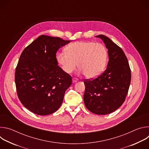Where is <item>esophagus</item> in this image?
<instances>
[{"label":"esophagus","mask_w":149,"mask_h":149,"mask_svg":"<svg viewBox=\"0 0 149 149\" xmlns=\"http://www.w3.org/2000/svg\"><path fill=\"white\" fill-rule=\"evenodd\" d=\"M78 81V79L77 78H72V82H73V83H75V82H77Z\"/></svg>","instance_id":"1"}]
</instances>
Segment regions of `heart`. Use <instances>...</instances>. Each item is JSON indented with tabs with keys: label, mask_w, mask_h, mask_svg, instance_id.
Here are the masks:
<instances>
[{
	"label": "heart",
	"mask_w": 149,
	"mask_h": 149,
	"mask_svg": "<svg viewBox=\"0 0 149 149\" xmlns=\"http://www.w3.org/2000/svg\"><path fill=\"white\" fill-rule=\"evenodd\" d=\"M66 52L56 54V59L65 72L70 74L78 67L88 78L99 76L108 62L109 54L105 46L91 41H78L69 44Z\"/></svg>",
	"instance_id": "1"
}]
</instances>
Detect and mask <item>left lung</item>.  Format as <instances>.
<instances>
[{
  "instance_id": "8db88e82",
  "label": "left lung",
  "mask_w": 149,
  "mask_h": 149,
  "mask_svg": "<svg viewBox=\"0 0 149 149\" xmlns=\"http://www.w3.org/2000/svg\"><path fill=\"white\" fill-rule=\"evenodd\" d=\"M101 38L108 49L107 67L96 78L85 79L84 101L94 114L105 115L114 112L123 104L131 81L129 63L122 49L103 35Z\"/></svg>"
}]
</instances>
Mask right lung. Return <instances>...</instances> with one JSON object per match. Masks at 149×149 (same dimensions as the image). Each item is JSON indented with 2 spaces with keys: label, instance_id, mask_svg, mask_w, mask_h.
Wrapping results in <instances>:
<instances>
[{
  "label": "right lung",
  "instance_id": "obj_1",
  "mask_svg": "<svg viewBox=\"0 0 149 149\" xmlns=\"http://www.w3.org/2000/svg\"><path fill=\"white\" fill-rule=\"evenodd\" d=\"M70 42L40 35L21 54L15 71L17 94L31 112L46 116L60 107L72 78L58 65L56 53Z\"/></svg>",
  "mask_w": 149,
  "mask_h": 149
}]
</instances>
